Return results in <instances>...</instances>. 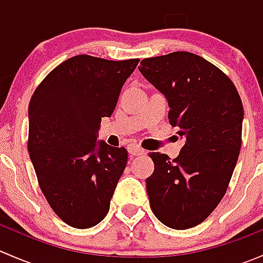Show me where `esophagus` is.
<instances>
[{
  "mask_svg": "<svg viewBox=\"0 0 263 263\" xmlns=\"http://www.w3.org/2000/svg\"><path fill=\"white\" fill-rule=\"evenodd\" d=\"M128 153L131 154V155H134V156H139V155H142V154L145 153V150L142 147H140L139 145H136V144H131V145H128Z\"/></svg>",
  "mask_w": 263,
  "mask_h": 263,
  "instance_id": "1",
  "label": "esophagus"
}]
</instances>
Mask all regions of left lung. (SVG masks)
<instances>
[{"label": "left lung", "mask_w": 263, "mask_h": 263, "mask_svg": "<svg viewBox=\"0 0 263 263\" xmlns=\"http://www.w3.org/2000/svg\"><path fill=\"white\" fill-rule=\"evenodd\" d=\"M139 70L165 97L171 124L185 139L174 160L148 154L155 164L146 178L151 210L172 229H190L227 192L242 145V100L221 70L193 53L145 58Z\"/></svg>", "instance_id": "8db88e82"}]
</instances>
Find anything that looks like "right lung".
I'll return each instance as SVG.
<instances>
[{
    "mask_svg": "<svg viewBox=\"0 0 263 263\" xmlns=\"http://www.w3.org/2000/svg\"><path fill=\"white\" fill-rule=\"evenodd\" d=\"M139 61L75 55L49 72L31 97L30 160L50 208L70 227L91 228L109 211L128 154L97 141L98 132Z\"/></svg>",
    "mask_w": 263,
    "mask_h": 263,
    "instance_id": "add662e5",
    "label": "right lung"
}]
</instances>
